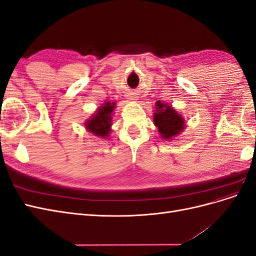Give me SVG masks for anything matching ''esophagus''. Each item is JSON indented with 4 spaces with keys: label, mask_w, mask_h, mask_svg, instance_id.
<instances>
[{
    "label": "esophagus",
    "mask_w": 256,
    "mask_h": 256,
    "mask_svg": "<svg viewBox=\"0 0 256 256\" xmlns=\"http://www.w3.org/2000/svg\"><path fill=\"white\" fill-rule=\"evenodd\" d=\"M129 99H134V98H129Z\"/></svg>",
    "instance_id": "34e87169"
}]
</instances>
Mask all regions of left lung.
Wrapping results in <instances>:
<instances>
[{"mask_svg": "<svg viewBox=\"0 0 256 256\" xmlns=\"http://www.w3.org/2000/svg\"><path fill=\"white\" fill-rule=\"evenodd\" d=\"M154 124L158 128L160 136L166 141L173 140L180 136L186 128V120L182 115L178 113L172 104L162 102L161 100L154 104Z\"/></svg>", "mask_w": 256, "mask_h": 256, "instance_id": "obj_1", "label": "left lung"}]
</instances>
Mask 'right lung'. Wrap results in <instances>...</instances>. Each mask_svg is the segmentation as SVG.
I'll use <instances>...</instances> for the list:
<instances>
[{"label": "right lung", "instance_id": "add662e5", "mask_svg": "<svg viewBox=\"0 0 256 256\" xmlns=\"http://www.w3.org/2000/svg\"><path fill=\"white\" fill-rule=\"evenodd\" d=\"M116 102H106L97 108L95 113L85 120L84 126L90 134L95 136L108 138L112 131V115Z\"/></svg>", "mask_w": 256, "mask_h": 256}]
</instances>
